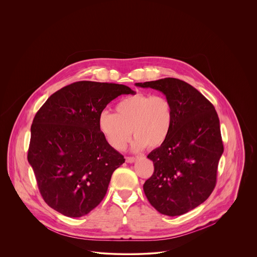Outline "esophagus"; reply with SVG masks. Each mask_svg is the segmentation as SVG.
<instances>
[{"label": "esophagus", "mask_w": 257, "mask_h": 257, "mask_svg": "<svg viewBox=\"0 0 257 257\" xmlns=\"http://www.w3.org/2000/svg\"><path fill=\"white\" fill-rule=\"evenodd\" d=\"M137 159L134 157H126V163L128 164H133Z\"/></svg>", "instance_id": "esophagus-1"}]
</instances>
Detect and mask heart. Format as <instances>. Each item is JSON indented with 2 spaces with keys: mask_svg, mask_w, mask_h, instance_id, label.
I'll return each mask as SVG.
<instances>
[{
  "mask_svg": "<svg viewBox=\"0 0 257 257\" xmlns=\"http://www.w3.org/2000/svg\"><path fill=\"white\" fill-rule=\"evenodd\" d=\"M116 113L103 110L98 116V127L108 144L122 150L135 135L131 144L134 152L158 148L167 141L173 123L171 101L163 95L137 92L116 104Z\"/></svg>",
  "mask_w": 257,
  "mask_h": 257,
  "instance_id": "heart-1",
  "label": "heart"
}]
</instances>
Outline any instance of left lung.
Here are the masks:
<instances>
[{"label": "left lung", "instance_id": "left-lung-1", "mask_svg": "<svg viewBox=\"0 0 257 257\" xmlns=\"http://www.w3.org/2000/svg\"><path fill=\"white\" fill-rule=\"evenodd\" d=\"M162 91L171 101V133L148 158L155 171L144 192L161 214L180 216L211 195L224 152L220 120L214 105L195 87L174 78L136 83Z\"/></svg>", "mask_w": 257, "mask_h": 257}]
</instances>
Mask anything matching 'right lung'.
<instances>
[{
  "mask_svg": "<svg viewBox=\"0 0 257 257\" xmlns=\"http://www.w3.org/2000/svg\"><path fill=\"white\" fill-rule=\"evenodd\" d=\"M129 86L82 81L54 92L31 125L28 160L44 201L79 218L104 198L113 171L124 162L98 127V116Z\"/></svg>",
  "mask_w": 257,
  "mask_h": 257,
  "instance_id": "right-lung-1",
  "label": "right lung"
}]
</instances>
